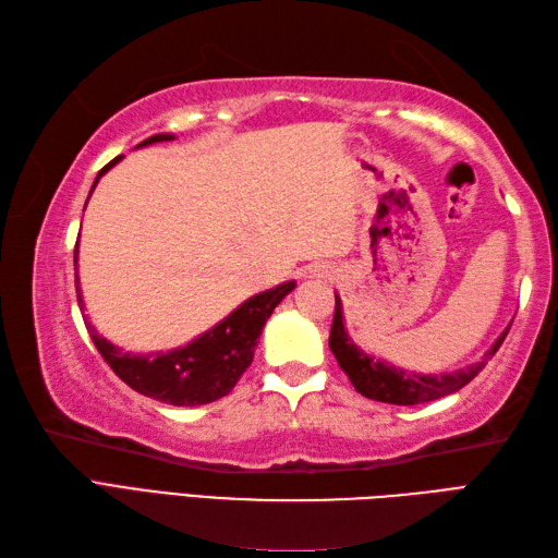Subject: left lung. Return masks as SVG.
Wrapping results in <instances>:
<instances>
[{"mask_svg": "<svg viewBox=\"0 0 558 558\" xmlns=\"http://www.w3.org/2000/svg\"><path fill=\"white\" fill-rule=\"evenodd\" d=\"M506 333H509V329L494 341V345L485 353V357L475 365L449 375H415V373H408L403 367L377 361V357L357 349V345L349 339V331L343 327V307L337 295V307H333V322H331V333H329V349L333 355H337L341 369L349 375L357 393H363L367 399L381 401V403L415 405V403L441 399V396H449L458 389H463L465 384L470 379H475L480 369L487 365L489 357L499 351Z\"/></svg>", "mask_w": 558, "mask_h": 558, "instance_id": "left-lung-1", "label": "left lung"}]
</instances>
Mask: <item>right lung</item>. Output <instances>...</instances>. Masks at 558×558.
<instances>
[{"mask_svg": "<svg viewBox=\"0 0 558 558\" xmlns=\"http://www.w3.org/2000/svg\"><path fill=\"white\" fill-rule=\"evenodd\" d=\"M174 141L171 133H157L153 138L143 141V145ZM121 159L114 157L107 167L100 169L93 189L100 181L102 174L114 167ZM93 193V191H90ZM90 197V195H88ZM78 265V245L73 253V267ZM295 289V281L279 283L277 289H269L253 295L245 303H241L236 311L225 317L209 331L201 333L191 343L181 345V349L167 351V353H153V355H135L121 351L119 345L109 343L105 337L97 333V329L85 322L95 349L107 361V365L114 369V375L126 381L133 391L143 396H150L155 401H162L169 405H203L213 403L221 396H227L241 375L253 363V353L259 333H263L265 322L275 313V307ZM76 295L78 305L83 307V295L78 287L76 275Z\"/></svg>", "mask_w": 558, "mask_h": 558, "instance_id": "obj_1", "label": "right lung"}]
</instances>
